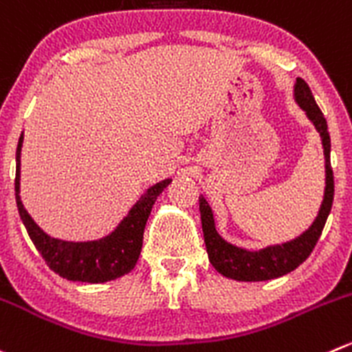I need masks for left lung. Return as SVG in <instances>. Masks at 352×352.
I'll use <instances>...</instances> for the list:
<instances>
[{"mask_svg": "<svg viewBox=\"0 0 352 352\" xmlns=\"http://www.w3.org/2000/svg\"><path fill=\"white\" fill-rule=\"evenodd\" d=\"M294 101L301 107L306 117L315 125L316 132L320 134L323 146V156H325V192H323L322 206L318 214L308 230L302 232L296 239L282 244L267 245L263 249H245L230 244L225 241L214 227L213 210L208 204L206 197L199 196V211L201 223H203L204 244H206L208 258L218 274L223 277L239 282H263L278 278L282 275L291 274L292 270L306 261L311 251L315 249L320 235H322L325 221L329 218L333 203V172L330 166V134L327 127V120L322 110L313 98L311 89L308 87L301 77L296 78L294 84Z\"/></svg>", "mask_w": 352, "mask_h": 352, "instance_id": "1", "label": "left lung"}]
</instances>
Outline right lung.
<instances>
[{
    "mask_svg": "<svg viewBox=\"0 0 352 352\" xmlns=\"http://www.w3.org/2000/svg\"><path fill=\"white\" fill-rule=\"evenodd\" d=\"M23 132L16 146L15 197L20 218L27 228L30 241L44 258L47 267L60 277L72 282L103 284L129 274L138 263L142 249L146 221L153 210L156 197L163 192L172 179H165L149 187L138 203L129 210L124 220L108 235L94 241H63L51 237L32 220L20 199V153H22Z\"/></svg>",
    "mask_w": 352,
    "mask_h": 352,
    "instance_id": "1",
    "label": "right lung"
}]
</instances>
